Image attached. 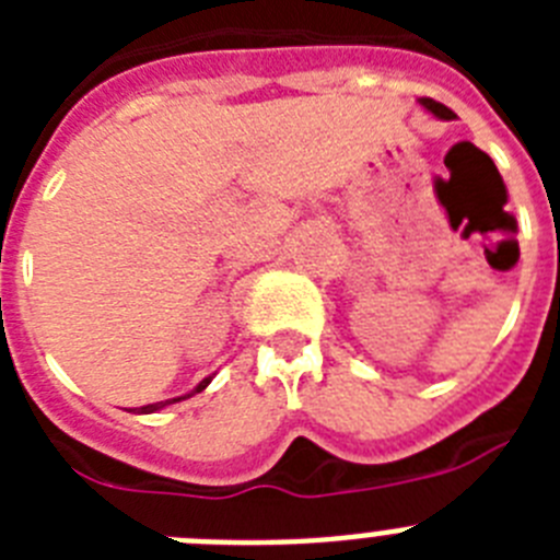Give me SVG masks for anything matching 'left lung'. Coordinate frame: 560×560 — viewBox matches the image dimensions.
<instances>
[{
  "mask_svg": "<svg viewBox=\"0 0 560 560\" xmlns=\"http://www.w3.org/2000/svg\"><path fill=\"white\" fill-rule=\"evenodd\" d=\"M420 106L427 108V112H432L434 117H440V120H454V112L448 106H443V103L432 101V97H420Z\"/></svg>",
  "mask_w": 560,
  "mask_h": 560,
  "instance_id": "1",
  "label": "left lung"
}]
</instances>
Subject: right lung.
<instances>
[{
  "instance_id": "1",
  "label": "right lung",
  "mask_w": 560,
  "mask_h": 560,
  "mask_svg": "<svg viewBox=\"0 0 560 560\" xmlns=\"http://www.w3.org/2000/svg\"><path fill=\"white\" fill-rule=\"evenodd\" d=\"M210 381H212V375H207L205 381H199V387H196V389H190V393H187V395H179V398H167V400H160V404H148V407L133 409V412H137V415H151V412H160V409L171 407V404H176V400H185V398H190V395H196V393H201V389H207V384H210Z\"/></svg>"
}]
</instances>
